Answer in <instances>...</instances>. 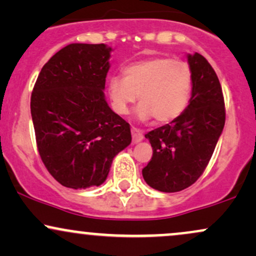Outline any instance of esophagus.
<instances>
[{"instance_id": "esophagus-1", "label": "esophagus", "mask_w": 256, "mask_h": 256, "mask_svg": "<svg viewBox=\"0 0 256 256\" xmlns=\"http://www.w3.org/2000/svg\"><path fill=\"white\" fill-rule=\"evenodd\" d=\"M131 134H132V142L134 143H138L143 140V132L137 128H131Z\"/></svg>"}]
</instances>
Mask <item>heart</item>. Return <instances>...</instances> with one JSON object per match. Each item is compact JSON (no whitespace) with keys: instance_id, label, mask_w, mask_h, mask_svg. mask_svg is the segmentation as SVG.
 I'll return each mask as SVG.
<instances>
[{"instance_id":"1","label":"heart","mask_w":256,"mask_h":256,"mask_svg":"<svg viewBox=\"0 0 256 256\" xmlns=\"http://www.w3.org/2000/svg\"><path fill=\"white\" fill-rule=\"evenodd\" d=\"M122 76L108 80V95L116 113L128 114L138 96V119L154 116L155 122H168L178 118L189 104L192 71L185 61L168 56L143 58L126 66Z\"/></svg>"}]
</instances>
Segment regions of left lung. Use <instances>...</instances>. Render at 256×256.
I'll return each mask as SVG.
<instances>
[{"label":"left lung","mask_w":256,"mask_h":256,"mask_svg":"<svg viewBox=\"0 0 256 256\" xmlns=\"http://www.w3.org/2000/svg\"><path fill=\"white\" fill-rule=\"evenodd\" d=\"M192 71L189 104L170 124L146 134L152 156L142 170L146 183L162 192L186 189L200 178L210 162L225 125L222 85L206 58L188 55Z\"/></svg>","instance_id":"8db88e82"}]
</instances>
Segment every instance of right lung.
<instances>
[{"label": "right lung", "mask_w": 256, "mask_h": 256, "mask_svg": "<svg viewBox=\"0 0 256 256\" xmlns=\"http://www.w3.org/2000/svg\"><path fill=\"white\" fill-rule=\"evenodd\" d=\"M110 46L72 43L40 70L31 95L38 152L61 185L98 186L131 143L130 124L104 98Z\"/></svg>", "instance_id": "right-lung-1"}]
</instances>
